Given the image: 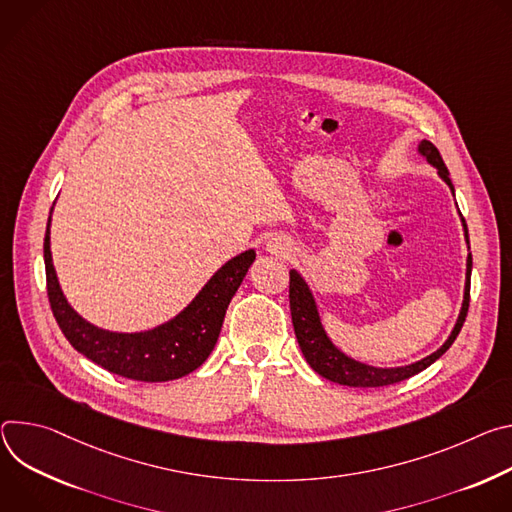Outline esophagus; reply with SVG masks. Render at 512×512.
Returning a JSON list of instances; mask_svg holds the SVG:
<instances>
[{
  "label": "esophagus",
  "mask_w": 512,
  "mask_h": 512,
  "mask_svg": "<svg viewBox=\"0 0 512 512\" xmlns=\"http://www.w3.org/2000/svg\"><path fill=\"white\" fill-rule=\"evenodd\" d=\"M266 248L270 254L280 256V258H289L293 254V244L287 238H272Z\"/></svg>",
  "instance_id": "obj_1"
}]
</instances>
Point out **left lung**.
<instances>
[{"instance_id": "left-lung-1", "label": "left lung", "mask_w": 512, "mask_h": 512, "mask_svg": "<svg viewBox=\"0 0 512 512\" xmlns=\"http://www.w3.org/2000/svg\"><path fill=\"white\" fill-rule=\"evenodd\" d=\"M419 152L427 158L429 164H433L437 168L439 177L449 185L451 193H453V185L447 173V166L439 154V150L429 142L423 140L419 144ZM464 223V232H466V242L468 240V227H466V219H462ZM470 274H472V254H468V270H466V289H464V303H462V311L458 317L456 327H453L451 335L447 337V342L433 352L431 356L403 366V368H374L362 362H356L352 358H348L346 354L339 352L331 342L329 337L321 325L319 319V311L315 305V299L307 287V282L303 280V276L297 270H291V280H289V299H291V315H293V327H295V335L299 348L305 356V360L309 362V366L323 378L344 384V386H360V388H374V386H388V384H396L401 380H407L415 374H419L421 370L429 368L435 360H439L449 346L456 342L458 333L462 331V325L466 321L468 315V307H470Z\"/></svg>"}]
</instances>
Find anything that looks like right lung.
Listing matches in <instances>:
<instances>
[{"label": "right lung", "instance_id": "right-lung-1", "mask_svg": "<svg viewBox=\"0 0 512 512\" xmlns=\"http://www.w3.org/2000/svg\"><path fill=\"white\" fill-rule=\"evenodd\" d=\"M246 250L225 262L201 293L175 317L150 331L116 333L85 321L65 299L50 254V217L44 236L46 291L56 323L69 344L97 366L140 382H166L197 370L217 344L223 317L254 262Z\"/></svg>", "mask_w": 512, "mask_h": 512}]
</instances>
